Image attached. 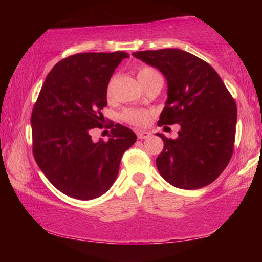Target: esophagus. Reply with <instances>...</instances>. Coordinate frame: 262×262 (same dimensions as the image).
I'll use <instances>...</instances> for the list:
<instances>
[{"instance_id":"obj_1","label":"esophagus","mask_w":262,"mask_h":262,"mask_svg":"<svg viewBox=\"0 0 262 262\" xmlns=\"http://www.w3.org/2000/svg\"><path fill=\"white\" fill-rule=\"evenodd\" d=\"M150 135H151V133L149 132H137V137H139L140 140H143V139H148V137H150Z\"/></svg>"}]
</instances>
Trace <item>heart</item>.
<instances>
[{
	"instance_id": "obj_1",
	"label": "heart",
	"mask_w": 262,
	"mask_h": 262,
	"mask_svg": "<svg viewBox=\"0 0 262 262\" xmlns=\"http://www.w3.org/2000/svg\"><path fill=\"white\" fill-rule=\"evenodd\" d=\"M154 73H156V72H155V70L151 68L141 67L139 70H137V77H139V81L142 82ZM110 94H111V90L108 88V90H107L108 97H110ZM122 118H123V120L128 123H130V125L145 126L150 120V113L148 112V111H142V110H127L123 112Z\"/></svg>"
}]
</instances>
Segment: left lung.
I'll return each instance as SVG.
<instances>
[{
	"instance_id": "1",
	"label": "left lung",
	"mask_w": 262,
	"mask_h": 262,
	"mask_svg": "<svg viewBox=\"0 0 262 262\" xmlns=\"http://www.w3.org/2000/svg\"><path fill=\"white\" fill-rule=\"evenodd\" d=\"M157 68L167 82V100L158 126L180 125L178 137L157 135L164 148L156 159L159 173L183 189L211 184L231 159L237 106L220 75L206 61L178 48L133 53Z\"/></svg>"
}]
</instances>
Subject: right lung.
<instances>
[{
	"mask_svg": "<svg viewBox=\"0 0 262 262\" xmlns=\"http://www.w3.org/2000/svg\"><path fill=\"white\" fill-rule=\"evenodd\" d=\"M125 52L79 53L61 60L42 84L31 115L33 156L52 185L70 198L92 200L111 188L121 157L136 134L111 122L107 142H94L103 128L107 85Z\"/></svg>",
	"mask_w": 262,
	"mask_h": 262,
	"instance_id": "1",
	"label": "right lung"
}]
</instances>
